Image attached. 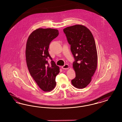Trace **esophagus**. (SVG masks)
<instances>
[{
	"mask_svg": "<svg viewBox=\"0 0 122 122\" xmlns=\"http://www.w3.org/2000/svg\"><path fill=\"white\" fill-rule=\"evenodd\" d=\"M69 68H70L69 65L67 64H65L64 66L62 67V69H63L64 70H68L69 69Z\"/></svg>",
	"mask_w": 122,
	"mask_h": 122,
	"instance_id": "obj_1",
	"label": "esophagus"
}]
</instances>
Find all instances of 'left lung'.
Returning <instances> with one entry per match:
<instances>
[{
	"instance_id": "left-lung-1",
	"label": "left lung",
	"mask_w": 122,
	"mask_h": 122,
	"mask_svg": "<svg viewBox=\"0 0 122 122\" xmlns=\"http://www.w3.org/2000/svg\"><path fill=\"white\" fill-rule=\"evenodd\" d=\"M75 61L73 68L76 78L71 81L74 86L83 89L90 84L97 66V53L93 35L82 25H76L63 30Z\"/></svg>"
}]
</instances>
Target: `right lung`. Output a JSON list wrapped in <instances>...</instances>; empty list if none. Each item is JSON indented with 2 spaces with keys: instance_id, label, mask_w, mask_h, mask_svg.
<instances>
[{
  "instance_id": "right-lung-1",
  "label": "right lung",
  "mask_w": 122,
  "mask_h": 122,
  "mask_svg": "<svg viewBox=\"0 0 122 122\" xmlns=\"http://www.w3.org/2000/svg\"><path fill=\"white\" fill-rule=\"evenodd\" d=\"M58 30L38 28L30 35L26 44L25 57L30 76L44 92H50L55 87V78L59 67L52 60L48 52L50 43L58 36ZM48 58L52 60L48 64Z\"/></svg>"
}]
</instances>
